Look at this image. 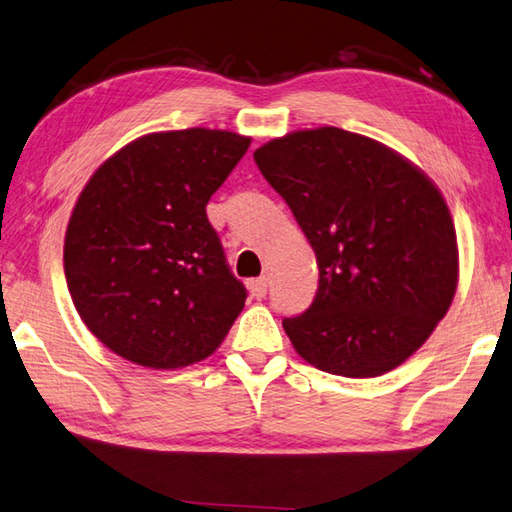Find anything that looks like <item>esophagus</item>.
<instances>
[{
	"mask_svg": "<svg viewBox=\"0 0 512 512\" xmlns=\"http://www.w3.org/2000/svg\"><path fill=\"white\" fill-rule=\"evenodd\" d=\"M248 290H250V295L257 297V299L266 297V290H268V277L264 275V277L250 279V282H248Z\"/></svg>",
	"mask_w": 512,
	"mask_h": 512,
	"instance_id": "1",
	"label": "esophagus"
}]
</instances>
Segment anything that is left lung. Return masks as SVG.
Wrapping results in <instances>:
<instances>
[{"label":"left lung","mask_w":512,"mask_h":512,"mask_svg":"<svg viewBox=\"0 0 512 512\" xmlns=\"http://www.w3.org/2000/svg\"><path fill=\"white\" fill-rule=\"evenodd\" d=\"M253 157L317 255L313 304L284 319L299 357L342 377L404 364L457 290V233L439 188L397 150L335 126L270 139Z\"/></svg>","instance_id":"8db88e82"}]
</instances>
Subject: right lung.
Wrapping results in <instances>:
<instances>
[{"mask_svg": "<svg viewBox=\"0 0 512 512\" xmlns=\"http://www.w3.org/2000/svg\"><path fill=\"white\" fill-rule=\"evenodd\" d=\"M248 146L230 130L150 133L108 157L79 193L64 239L66 284L82 322L115 355L173 370L224 342L246 288L206 204Z\"/></svg>", "mask_w": 512, "mask_h": 512, "instance_id": "obj_1", "label": "right lung"}]
</instances>
